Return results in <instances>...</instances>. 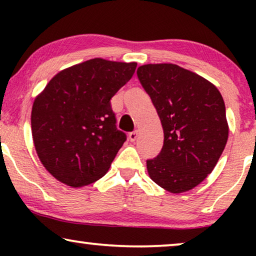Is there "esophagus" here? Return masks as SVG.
<instances>
[{
	"mask_svg": "<svg viewBox=\"0 0 256 256\" xmlns=\"http://www.w3.org/2000/svg\"><path fill=\"white\" fill-rule=\"evenodd\" d=\"M138 132H136V130H134V132H129V140H130V141H135L136 138H138Z\"/></svg>",
	"mask_w": 256,
	"mask_h": 256,
	"instance_id": "obj_1",
	"label": "esophagus"
}]
</instances>
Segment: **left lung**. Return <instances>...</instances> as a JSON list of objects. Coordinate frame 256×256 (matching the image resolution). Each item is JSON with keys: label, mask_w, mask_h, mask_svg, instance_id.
<instances>
[{"label": "left lung", "mask_w": 256, "mask_h": 256, "mask_svg": "<svg viewBox=\"0 0 256 256\" xmlns=\"http://www.w3.org/2000/svg\"><path fill=\"white\" fill-rule=\"evenodd\" d=\"M138 78L160 118V152L146 160L149 176L160 188L180 194L212 172L228 138L225 102L211 82L174 64H148Z\"/></svg>", "instance_id": "1"}]
</instances>
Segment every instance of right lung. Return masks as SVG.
<instances>
[{
  "instance_id": "add662e5",
  "label": "right lung",
  "mask_w": 256,
  "mask_h": 256,
  "mask_svg": "<svg viewBox=\"0 0 256 256\" xmlns=\"http://www.w3.org/2000/svg\"><path fill=\"white\" fill-rule=\"evenodd\" d=\"M136 62L96 58L59 72L34 100L31 130L48 172L68 186L100 180L127 135L116 128L110 99L134 74Z\"/></svg>"
}]
</instances>
